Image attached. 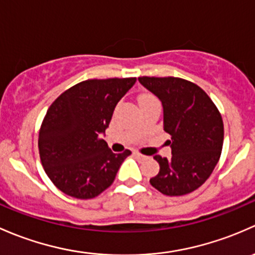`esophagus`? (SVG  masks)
Wrapping results in <instances>:
<instances>
[{"mask_svg": "<svg viewBox=\"0 0 255 255\" xmlns=\"http://www.w3.org/2000/svg\"><path fill=\"white\" fill-rule=\"evenodd\" d=\"M133 154H135L137 158H145V156H143V154H141V153H138V152H133Z\"/></svg>", "mask_w": 255, "mask_h": 255, "instance_id": "obj_1", "label": "esophagus"}]
</instances>
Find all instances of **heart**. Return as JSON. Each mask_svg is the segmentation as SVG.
<instances>
[{
  "mask_svg": "<svg viewBox=\"0 0 255 255\" xmlns=\"http://www.w3.org/2000/svg\"><path fill=\"white\" fill-rule=\"evenodd\" d=\"M148 98H153V97L149 96V94H142V96L140 97V102L145 101V99H148Z\"/></svg>",
  "mask_w": 255,
  "mask_h": 255,
  "instance_id": "1",
  "label": "heart"
}]
</instances>
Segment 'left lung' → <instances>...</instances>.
Returning a JSON list of instances; mask_svg holds the SVG:
<instances>
[{
	"mask_svg": "<svg viewBox=\"0 0 255 255\" xmlns=\"http://www.w3.org/2000/svg\"><path fill=\"white\" fill-rule=\"evenodd\" d=\"M138 82L161 101L163 130L172 157L154 156L159 172L149 179L168 196L196 190L216 167L224 145V123L220 112L195 83L178 77H138Z\"/></svg>",
	"mask_w": 255,
	"mask_h": 255,
	"instance_id": "left-lung-1",
	"label": "left lung"
}]
</instances>
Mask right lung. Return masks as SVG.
<instances>
[{"mask_svg": "<svg viewBox=\"0 0 255 255\" xmlns=\"http://www.w3.org/2000/svg\"><path fill=\"white\" fill-rule=\"evenodd\" d=\"M135 82V77L83 81L50 106L39 131V154L50 180L62 193L86 200L113 184L131 152L114 153L102 135Z\"/></svg>", "mask_w": 255, "mask_h": 255, "instance_id": "1", "label": "right lung"}]
</instances>
